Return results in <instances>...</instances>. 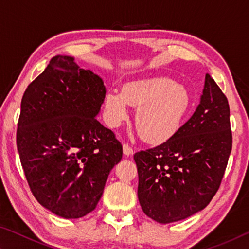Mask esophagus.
<instances>
[{
    "label": "esophagus",
    "instance_id": "obj_1",
    "mask_svg": "<svg viewBox=\"0 0 249 249\" xmlns=\"http://www.w3.org/2000/svg\"><path fill=\"white\" fill-rule=\"evenodd\" d=\"M123 153L125 156H132L134 150L132 149V147H130L128 144H123Z\"/></svg>",
    "mask_w": 249,
    "mask_h": 249
}]
</instances>
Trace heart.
Returning a JSON list of instances; mask_svg holds the SVG:
<instances>
[{"label":"heart","mask_w":249,"mask_h":249,"mask_svg":"<svg viewBox=\"0 0 249 249\" xmlns=\"http://www.w3.org/2000/svg\"><path fill=\"white\" fill-rule=\"evenodd\" d=\"M128 105L137 107L135 125L142 138L162 144L174 138L187 122L192 99L183 84L165 77H150L125 83L122 91L108 90L104 95V117L117 127L128 119Z\"/></svg>","instance_id":"1"}]
</instances>
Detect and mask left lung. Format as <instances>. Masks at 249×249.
I'll use <instances>...</instances> for the list:
<instances>
[{
  "instance_id": "1",
  "label": "left lung",
  "mask_w": 249,
  "mask_h": 249,
  "mask_svg": "<svg viewBox=\"0 0 249 249\" xmlns=\"http://www.w3.org/2000/svg\"><path fill=\"white\" fill-rule=\"evenodd\" d=\"M231 150L229 102L206 74L200 103L179 133L134 155L144 213L168 224L203 210L220 188Z\"/></svg>"
}]
</instances>
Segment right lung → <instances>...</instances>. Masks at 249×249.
I'll list each match as a JSON object with an SVG mask.
<instances>
[{"label":"right lung","mask_w":249,"mask_h":249,"mask_svg":"<svg viewBox=\"0 0 249 249\" xmlns=\"http://www.w3.org/2000/svg\"><path fill=\"white\" fill-rule=\"evenodd\" d=\"M105 93L102 78L58 54L23 95L20 162L34 196L58 216L92 212L122 159L121 142L96 120Z\"/></svg>","instance_id":"add662e5"}]
</instances>
